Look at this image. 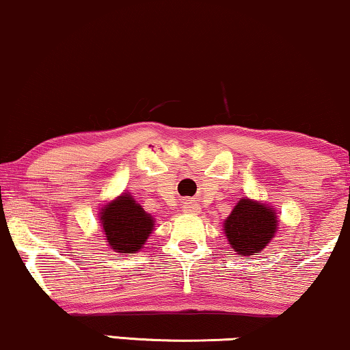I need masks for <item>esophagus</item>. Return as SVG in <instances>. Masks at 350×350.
<instances>
[{"mask_svg": "<svg viewBox=\"0 0 350 350\" xmlns=\"http://www.w3.org/2000/svg\"><path fill=\"white\" fill-rule=\"evenodd\" d=\"M185 212L186 214H198L199 212V206L198 204H191V202H188L185 206Z\"/></svg>", "mask_w": 350, "mask_h": 350, "instance_id": "obj_1", "label": "esophagus"}]
</instances>
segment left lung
<instances>
[{
	"mask_svg": "<svg viewBox=\"0 0 350 350\" xmlns=\"http://www.w3.org/2000/svg\"><path fill=\"white\" fill-rule=\"evenodd\" d=\"M225 234L230 246L241 256H254L275 236L278 220L271 207L251 199H241L225 220Z\"/></svg>",
	"mask_w": 350,
	"mask_h": 350,
	"instance_id": "1",
	"label": "left lung"
}]
</instances>
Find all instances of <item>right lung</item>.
<instances>
[{"label": "right lung", "mask_w": 350, "mask_h": 350, "mask_svg": "<svg viewBox=\"0 0 350 350\" xmlns=\"http://www.w3.org/2000/svg\"><path fill=\"white\" fill-rule=\"evenodd\" d=\"M101 224L107 243L124 256L143 247L149 233H152L154 219L133 198L122 194L103 208Z\"/></svg>", "instance_id": "obj_1"}]
</instances>
